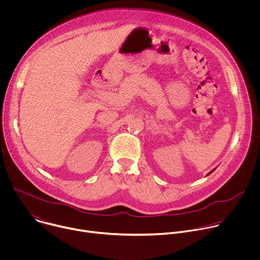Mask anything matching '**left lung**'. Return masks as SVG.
I'll use <instances>...</instances> for the list:
<instances>
[{
	"label": "left lung",
	"instance_id": "obj_1",
	"mask_svg": "<svg viewBox=\"0 0 260 260\" xmlns=\"http://www.w3.org/2000/svg\"><path fill=\"white\" fill-rule=\"evenodd\" d=\"M214 170H215V169H214ZM214 170H213V171H211V172H210V173H209V174H208V175H210V174H211V173H213V172H214Z\"/></svg>",
	"mask_w": 260,
	"mask_h": 260
}]
</instances>
